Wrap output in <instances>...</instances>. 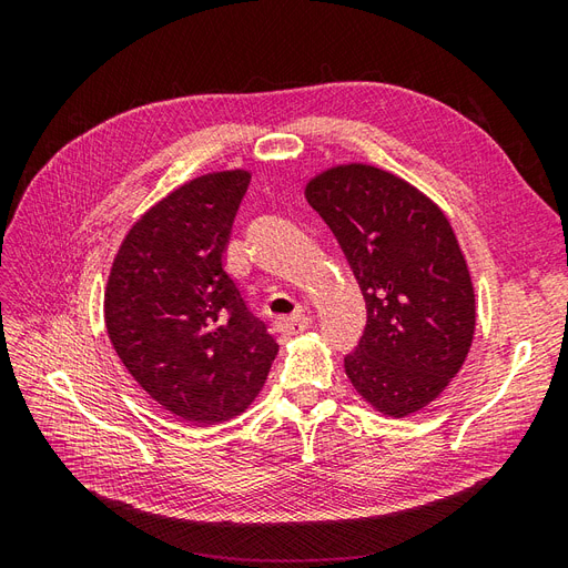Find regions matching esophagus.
Returning <instances> with one entry per match:
<instances>
[{
    "label": "esophagus",
    "mask_w": 568,
    "mask_h": 568,
    "mask_svg": "<svg viewBox=\"0 0 568 568\" xmlns=\"http://www.w3.org/2000/svg\"><path fill=\"white\" fill-rule=\"evenodd\" d=\"M311 324H313L311 317L303 315V313H296V315H291V317H280V320H277V329H280L282 334H301V332H305Z\"/></svg>",
    "instance_id": "34e87169"
}]
</instances>
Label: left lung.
I'll return each mask as SVG.
<instances>
[{
    "instance_id": "left-lung-1",
    "label": "left lung",
    "mask_w": 568,
    "mask_h": 568,
    "mask_svg": "<svg viewBox=\"0 0 568 568\" xmlns=\"http://www.w3.org/2000/svg\"><path fill=\"white\" fill-rule=\"evenodd\" d=\"M336 236L367 305L365 334L343 367L390 417L426 407L464 365L474 338V286L438 205L372 165H341L305 186Z\"/></svg>"
}]
</instances>
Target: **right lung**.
I'll return each mask as SVG.
<instances>
[{
    "label": "right lung",
    "mask_w": 568,
    "mask_h": 568,
    "mask_svg": "<svg viewBox=\"0 0 568 568\" xmlns=\"http://www.w3.org/2000/svg\"><path fill=\"white\" fill-rule=\"evenodd\" d=\"M246 170L203 175L159 201L128 232L106 286L118 357L175 417L217 424L261 393L280 346L222 267Z\"/></svg>",
    "instance_id": "right-lung-1"
}]
</instances>
